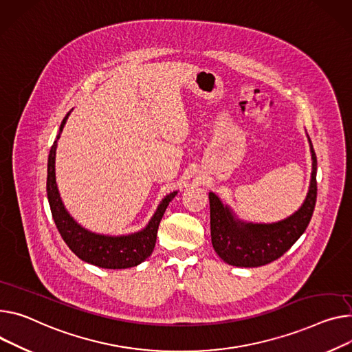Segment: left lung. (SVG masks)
Segmentation results:
<instances>
[{"label": "left lung", "mask_w": 352, "mask_h": 352, "mask_svg": "<svg viewBox=\"0 0 352 352\" xmlns=\"http://www.w3.org/2000/svg\"><path fill=\"white\" fill-rule=\"evenodd\" d=\"M311 182L303 206L289 219L275 224H244L236 221L230 208L210 193V227L214 251L234 266L256 267L280 258L306 231L317 200V157L311 141Z\"/></svg>", "instance_id": "obj_1"}]
</instances>
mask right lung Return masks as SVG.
Instances as JSON below:
<instances>
[{
    "label": "right lung",
    "instance_id": "add662e5",
    "mask_svg": "<svg viewBox=\"0 0 352 352\" xmlns=\"http://www.w3.org/2000/svg\"><path fill=\"white\" fill-rule=\"evenodd\" d=\"M70 113L66 114L60 124V129L56 137V141L53 142L49 159H47V180H46V192L47 200L52 211V217L55 220L58 231L60 232L63 241L67 247L85 262L91 265L107 267V269H125L131 266H137L144 262L153 251L156 234L160 224L162 217L166 211V207L172 201V199L177 195L173 192L168 195L162 203L159 204L155 215L146 228L140 232L122 236H105L93 234L83 227H80L66 211L56 186L55 176V156L58 140L60 138L62 129L66 124V120Z\"/></svg>",
    "mask_w": 352,
    "mask_h": 352
}]
</instances>
